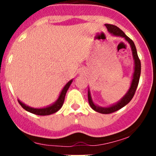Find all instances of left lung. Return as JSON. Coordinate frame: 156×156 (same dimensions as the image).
<instances>
[{"label":"left lung","mask_w":156,"mask_h":156,"mask_svg":"<svg viewBox=\"0 0 156 156\" xmlns=\"http://www.w3.org/2000/svg\"><path fill=\"white\" fill-rule=\"evenodd\" d=\"M106 26L107 28L108 32H110L112 34H113L115 36H119V37H124L130 44L132 50V54H133V59H134V72H133V79H132L131 84H130V87L129 88L128 90H127V94L122 97V99H121L120 101H119L117 103H115V104L112 105L111 106H108V107H100V106H98L94 104L92 100V98H91L90 90H88V102H89L90 106V107L94 111L102 113V114H109V113H112L114 112L118 111L120 108L126 106L127 103L132 100V98L134 96L135 92H136L138 84H139V80L141 72L140 60L139 57H138L136 47H135V44L133 41L130 38H129L126 34L124 33V31H122V30L116 26L111 24H106Z\"/></svg>","instance_id":"left-lung-1"}]
</instances>
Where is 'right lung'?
<instances>
[{
  "label": "right lung",
  "instance_id": "right-lung-1",
  "mask_svg": "<svg viewBox=\"0 0 156 156\" xmlns=\"http://www.w3.org/2000/svg\"><path fill=\"white\" fill-rule=\"evenodd\" d=\"M72 82V80H71V81H69V82L66 84L65 87H64L63 89H62V90L61 91L60 95H59V98L57 99V100H56L53 104H52L51 106H48V107L41 108H35L29 107V106H26V104L22 103V102L19 100H18V102L20 103V104L21 105V106L24 108V109H26V111L29 112L33 113V114L37 115H49L53 114V113L59 111V110L61 108V107L62 106V105H63L66 94L67 90H68L69 86L71 85Z\"/></svg>",
  "mask_w": 156,
  "mask_h": 156
}]
</instances>
